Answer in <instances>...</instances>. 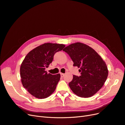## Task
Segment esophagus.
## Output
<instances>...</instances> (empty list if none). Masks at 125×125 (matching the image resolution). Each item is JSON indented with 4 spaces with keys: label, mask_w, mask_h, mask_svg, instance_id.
<instances>
[{
    "label": "esophagus",
    "mask_w": 125,
    "mask_h": 125,
    "mask_svg": "<svg viewBox=\"0 0 125 125\" xmlns=\"http://www.w3.org/2000/svg\"><path fill=\"white\" fill-rule=\"evenodd\" d=\"M64 75H65V74H64V73H60V76H61L62 77H63Z\"/></svg>",
    "instance_id": "esophagus-1"
}]
</instances>
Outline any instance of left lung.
I'll use <instances>...</instances> for the list:
<instances>
[{
  "label": "left lung",
  "instance_id": "obj_1",
  "mask_svg": "<svg viewBox=\"0 0 125 125\" xmlns=\"http://www.w3.org/2000/svg\"><path fill=\"white\" fill-rule=\"evenodd\" d=\"M63 51L69 55L73 66L80 68L79 77L73 75L69 83L73 92L78 96L89 97L102 88L108 76V69L101 57L88 45L77 42L69 45Z\"/></svg>",
  "mask_w": 125,
  "mask_h": 125
}]
</instances>
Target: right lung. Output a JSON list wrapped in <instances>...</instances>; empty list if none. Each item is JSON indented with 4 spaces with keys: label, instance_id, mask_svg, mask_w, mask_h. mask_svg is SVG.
<instances>
[{
    "label": "right lung",
    "instance_id": "1",
    "mask_svg": "<svg viewBox=\"0 0 125 125\" xmlns=\"http://www.w3.org/2000/svg\"><path fill=\"white\" fill-rule=\"evenodd\" d=\"M65 47L63 44L45 43L33 49L25 57L20 67L21 82L33 96L45 99L55 91L60 74L47 73L45 69L52 63L56 52Z\"/></svg>",
    "mask_w": 125,
    "mask_h": 125
}]
</instances>
